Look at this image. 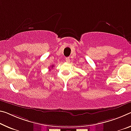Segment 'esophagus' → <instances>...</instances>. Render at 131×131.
<instances>
[{
	"label": "esophagus",
	"instance_id": "1",
	"mask_svg": "<svg viewBox=\"0 0 131 131\" xmlns=\"http://www.w3.org/2000/svg\"><path fill=\"white\" fill-rule=\"evenodd\" d=\"M65 60H66V62H67V63H69L70 61L69 58H66V59H65Z\"/></svg>",
	"mask_w": 131,
	"mask_h": 131
}]
</instances>
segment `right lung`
<instances>
[{"label": "right lung", "instance_id": "obj_1", "mask_svg": "<svg viewBox=\"0 0 131 131\" xmlns=\"http://www.w3.org/2000/svg\"><path fill=\"white\" fill-rule=\"evenodd\" d=\"M53 65H52V67H51V68H53Z\"/></svg>", "mask_w": 131, "mask_h": 131}]
</instances>
